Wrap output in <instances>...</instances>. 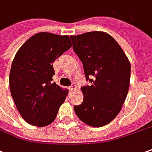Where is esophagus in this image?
<instances>
[{"label":"esophagus","instance_id":"obj_1","mask_svg":"<svg viewBox=\"0 0 152 152\" xmlns=\"http://www.w3.org/2000/svg\"><path fill=\"white\" fill-rule=\"evenodd\" d=\"M76 89V86L74 84L72 85V86L69 87V90H70V91H75Z\"/></svg>","mask_w":152,"mask_h":152}]
</instances>
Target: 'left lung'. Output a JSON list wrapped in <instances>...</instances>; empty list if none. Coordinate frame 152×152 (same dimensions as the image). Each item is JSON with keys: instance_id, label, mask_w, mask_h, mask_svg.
<instances>
[{"instance_id": "obj_1", "label": "left lung", "mask_w": 152, "mask_h": 152, "mask_svg": "<svg viewBox=\"0 0 152 152\" xmlns=\"http://www.w3.org/2000/svg\"><path fill=\"white\" fill-rule=\"evenodd\" d=\"M70 37L73 50L83 64L86 78L91 83L80 88L83 102L74 106V111L88 126H106L118 115L126 101L131 78L130 61L107 33L91 31Z\"/></svg>"}]
</instances>
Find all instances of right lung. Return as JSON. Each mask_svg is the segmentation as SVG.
Returning <instances> with one entry per match:
<instances>
[{
	"label": "right lung",
	"mask_w": 152,
	"mask_h": 152,
	"mask_svg": "<svg viewBox=\"0 0 152 152\" xmlns=\"http://www.w3.org/2000/svg\"><path fill=\"white\" fill-rule=\"evenodd\" d=\"M71 47L67 35L40 32L16 52L9 76L10 91L20 115L30 125L43 127L56 119L68 90L51 82L53 63Z\"/></svg>",
	"instance_id": "1"
}]
</instances>
